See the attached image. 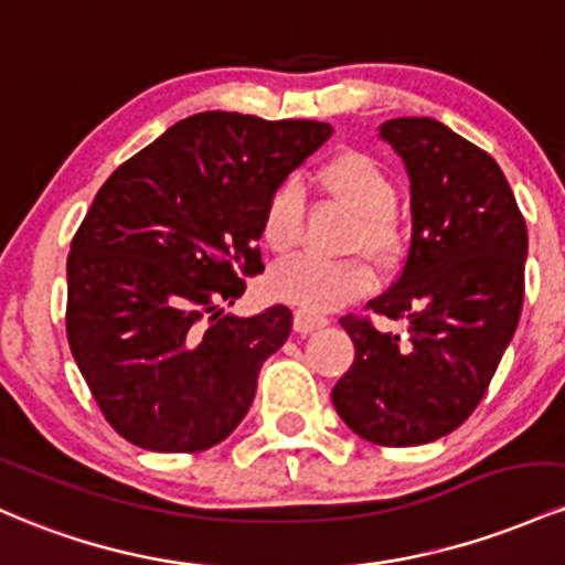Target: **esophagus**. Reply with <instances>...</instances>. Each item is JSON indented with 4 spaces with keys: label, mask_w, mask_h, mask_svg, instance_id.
I'll return each mask as SVG.
<instances>
[{
    "label": "esophagus",
    "mask_w": 565,
    "mask_h": 565,
    "mask_svg": "<svg viewBox=\"0 0 565 565\" xmlns=\"http://www.w3.org/2000/svg\"><path fill=\"white\" fill-rule=\"evenodd\" d=\"M326 326H328V317H322V315L301 312V309L294 315V331L301 335L312 333V331H317V328H326Z\"/></svg>",
    "instance_id": "34e87169"
}]
</instances>
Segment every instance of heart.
Listing matches in <instances>:
<instances>
[{
  "mask_svg": "<svg viewBox=\"0 0 565 565\" xmlns=\"http://www.w3.org/2000/svg\"><path fill=\"white\" fill-rule=\"evenodd\" d=\"M317 186L358 213L352 226L350 250L367 253L373 262L392 264L401 256L403 234L395 218V181L376 157L358 149H341L317 168ZM303 226V192L296 181L277 183L262 211V237L266 248L290 253L299 245ZM376 282L363 256L328 262L299 256L277 264L269 271V294L277 301L299 307L301 312H328L367 294Z\"/></svg>",
  "mask_w": 565,
  "mask_h": 565,
  "instance_id": "obj_1",
  "label": "heart"
}]
</instances>
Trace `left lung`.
I'll list each match as a JSON object with an SVG mask.
<instances>
[{
    "label": "left lung",
    "instance_id": "8db88e82",
    "mask_svg": "<svg viewBox=\"0 0 565 565\" xmlns=\"http://www.w3.org/2000/svg\"><path fill=\"white\" fill-rule=\"evenodd\" d=\"M411 179V248L401 277L367 309L403 320L382 333L347 315L354 363L331 397L376 446H422L454 433L483 401L523 309L529 232L491 154L429 117L379 128Z\"/></svg>",
    "mask_w": 565,
    "mask_h": 565
}]
</instances>
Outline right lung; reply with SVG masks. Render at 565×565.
I'll list each match as a JSON object with an SVG mask.
<instances>
[{
	"instance_id": "add662e5",
	"label": "right lung",
	"mask_w": 565,
	"mask_h": 565,
	"mask_svg": "<svg viewBox=\"0 0 565 565\" xmlns=\"http://www.w3.org/2000/svg\"><path fill=\"white\" fill-rule=\"evenodd\" d=\"M331 132L202 111L98 189L66 262V335L106 422L132 446L205 451L248 414L294 315L277 303L234 317L218 301L264 271V202Z\"/></svg>"
}]
</instances>
